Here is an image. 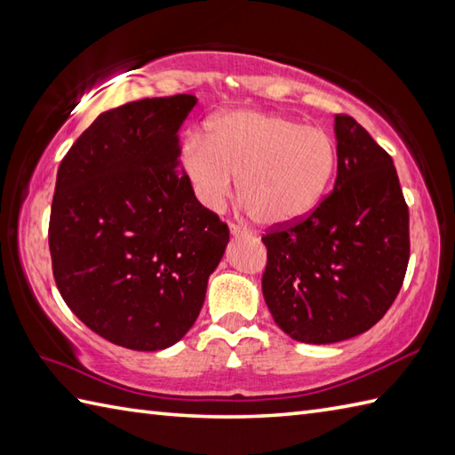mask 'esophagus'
I'll list each match as a JSON object with an SVG mask.
<instances>
[{
  "instance_id": "obj_1",
  "label": "esophagus",
  "mask_w": 455,
  "mask_h": 455,
  "mask_svg": "<svg viewBox=\"0 0 455 455\" xmlns=\"http://www.w3.org/2000/svg\"><path fill=\"white\" fill-rule=\"evenodd\" d=\"M230 235H233V238H244V236H250V230H246L244 227L240 225H230Z\"/></svg>"
}]
</instances>
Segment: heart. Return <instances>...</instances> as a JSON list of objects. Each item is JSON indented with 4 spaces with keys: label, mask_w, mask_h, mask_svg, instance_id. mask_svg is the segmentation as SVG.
<instances>
[{
    "label": "heart",
    "mask_w": 455,
    "mask_h": 455,
    "mask_svg": "<svg viewBox=\"0 0 455 455\" xmlns=\"http://www.w3.org/2000/svg\"><path fill=\"white\" fill-rule=\"evenodd\" d=\"M207 131L183 140L181 166L211 211L225 205L240 176V201L258 222L291 225L311 215L332 186L338 150L323 127L279 113L230 111Z\"/></svg>",
    "instance_id": "heart-1"
}]
</instances>
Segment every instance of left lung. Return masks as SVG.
I'll list each match as a JSON object with an SVG mask.
<instances>
[{"label": "left lung", "mask_w": 455, "mask_h": 455, "mask_svg": "<svg viewBox=\"0 0 455 455\" xmlns=\"http://www.w3.org/2000/svg\"><path fill=\"white\" fill-rule=\"evenodd\" d=\"M334 189L311 215L262 236V293L297 342L332 344L381 321L409 266V207L393 158L360 123L334 119Z\"/></svg>", "instance_id": "left-lung-1"}]
</instances>
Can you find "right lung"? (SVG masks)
Listing matches in <instances>:
<instances>
[{"label":"right lung","instance_id":"1","mask_svg":"<svg viewBox=\"0 0 455 455\" xmlns=\"http://www.w3.org/2000/svg\"><path fill=\"white\" fill-rule=\"evenodd\" d=\"M189 93L101 113L56 173L52 274L70 311L105 340L156 352L181 340L205 301L228 227L180 166Z\"/></svg>","mask_w":455,"mask_h":455}]
</instances>
